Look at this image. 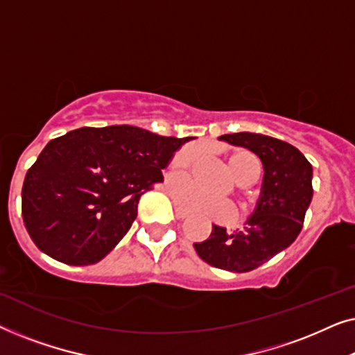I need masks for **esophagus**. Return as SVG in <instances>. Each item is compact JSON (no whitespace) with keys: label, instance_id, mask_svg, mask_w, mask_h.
<instances>
[{"label":"esophagus","instance_id":"34e87169","mask_svg":"<svg viewBox=\"0 0 355 355\" xmlns=\"http://www.w3.org/2000/svg\"><path fill=\"white\" fill-rule=\"evenodd\" d=\"M174 213H176L178 218H187L189 216V211L184 210L182 207H179L178 203H174Z\"/></svg>","mask_w":355,"mask_h":355}]
</instances>
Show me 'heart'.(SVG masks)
I'll use <instances>...</instances> for the list:
<instances>
[{
	"mask_svg": "<svg viewBox=\"0 0 355 355\" xmlns=\"http://www.w3.org/2000/svg\"><path fill=\"white\" fill-rule=\"evenodd\" d=\"M200 155L197 145H186L181 150H178L169 163V169L173 173H187L196 163V159ZM230 164L232 173L239 182V189L242 191L245 186L254 184L260 176V162L255 155H252L247 150H236L230 155ZM169 191L176 197L178 203L191 211H198L203 215L215 218L218 221H230L236 215V208L232 205L230 198L225 197H211L208 193L202 192L192 179H176V181L168 182ZM242 208L244 211L250 213L254 210V200L249 196L242 198Z\"/></svg>",
	"mask_w": 355,
	"mask_h": 355,
	"instance_id": "obj_1",
	"label": "heart"
}]
</instances>
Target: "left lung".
<instances>
[{"instance_id": "obj_1", "label": "left lung", "mask_w": 355, "mask_h": 355, "mask_svg": "<svg viewBox=\"0 0 355 355\" xmlns=\"http://www.w3.org/2000/svg\"><path fill=\"white\" fill-rule=\"evenodd\" d=\"M220 140L254 152L263 164L257 208L244 230L226 232L213 225L208 239L193 244L197 255L215 268L247 273L295 241L312 200V164L297 148L268 135L237 132Z\"/></svg>"}]
</instances>
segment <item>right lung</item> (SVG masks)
<instances>
[{
    "label": "right lung",
    "mask_w": 355,
    "mask_h": 355,
    "mask_svg": "<svg viewBox=\"0 0 355 355\" xmlns=\"http://www.w3.org/2000/svg\"><path fill=\"white\" fill-rule=\"evenodd\" d=\"M191 139L124 124L50 140L22 186V220L33 244L66 265L100 261L130 230L140 196L163 181L162 169Z\"/></svg>",
    "instance_id": "obj_1"
}]
</instances>
